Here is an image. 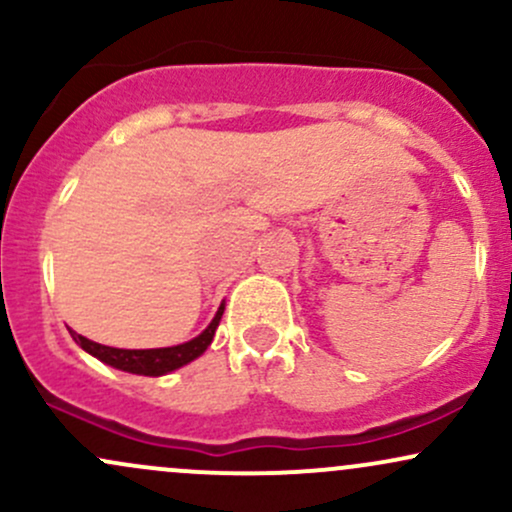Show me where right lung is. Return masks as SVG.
Wrapping results in <instances>:
<instances>
[{
    "label": "right lung",
    "instance_id": "obj_1",
    "mask_svg": "<svg viewBox=\"0 0 512 512\" xmlns=\"http://www.w3.org/2000/svg\"><path fill=\"white\" fill-rule=\"evenodd\" d=\"M223 308H226V305L221 303L219 310H216L214 320L207 325V330L197 334L195 339L175 344V346H163V349H115V346L91 342V339L81 337V334H76L74 330H72V337L74 342L86 351V354H91L93 358H98V361H103L105 366L125 370V373L158 378V375L173 373V370L187 366V363L195 361V358H199L209 349L211 339H214L216 334V327H219L221 322Z\"/></svg>",
    "mask_w": 512,
    "mask_h": 512
}]
</instances>
